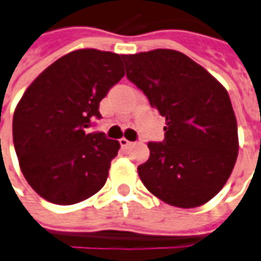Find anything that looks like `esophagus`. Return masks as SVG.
Segmentation results:
<instances>
[{
	"instance_id": "obj_1",
	"label": "esophagus",
	"mask_w": 261,
	"mask_h": 261,
	"mask_svg": "<svg viewBox=\"0 0 261 261\" xmlns=\"http://www.w3.org/2000/svg\"><path fill=\"white\" fill-rule=\"evenodd\" d=\"M119 143H120V146H122V148H129V146H130V145H132V142L130 141H127L126 138H122V139H119Z\"/></svg>"
}]
</instances>
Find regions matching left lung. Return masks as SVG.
Instances as JSON below:
<instances>
[{
  "label": "left lung",
  "mask_w": 261,
  "mask_h": 261,
  "mask_svg": "<svg viewBox=\"0 0 261 261\" xmlns=\"http://www.w3.org/2000/svg\"><path fill=\"white\" fill-rule=\"evenodd\" d=\"M126 76L166 118L165 141L149 142L138 166L149 192L192 209L222 190L239 153L237 120L229 93L212 73L175 49L123 55Z\"/></svg>",
  "instance_id": "left-lung-1"
}]
</instances>
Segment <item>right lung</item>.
Returning a JSON list of instances; mask_svg holds the SVG:
<instances>
[{
    "label": "right lung",
    "instance_id": "right-lung-1",
    "mask_svg": "<svg viewBox=\"0 0 261 261\" xmlns=\"http://www.w3.org/2000/svg\"><path fill=\"white\" fill-rule=\"evenodd\" d=\"M123 55L82 48L57 59L18 102L12 138L22 175L48 202L68 206L99 192L120 145L85 134L99 102L125 75Z\"/></svg>",
    "mask_w": 261,
    "mask_h": 261
}]
</instances>
